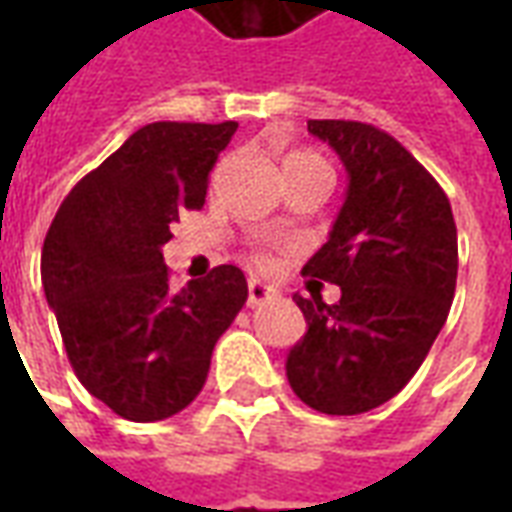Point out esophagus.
I'll use <instances>...</instances> for the list:
<instances>
[{"mask_svg": "<svg viewBox=\"0 0 512 512\" xmlns=\"http://www.w3.org/2000/svg\"><path fill=\"white\" fill-rule=\"evenodd\" d=\"M277 296L271 285L266 282H260V279H249V307H257V304H263V301H271Z\"/></svg>", "mask_w": 512, "mask_h": 512, "instance_id": "obj_1", "label": "esophagus"}]
</instances>
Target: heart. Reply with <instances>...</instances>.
Returning <instances> with one entry per match:
<instances>
[{
	"instance_id": "1",
	"label": "heart",
	"mask_w": 512,
	"mask_h": 512,
	"mask_svg": "<svg viewBox=\"0 0 512 512\" xmlns=\"http://www.w3.org/2000/svg\"><path fill=\"white\" fill-rule=\"evenodd\" d=\"M301 167H326V164H323V158L318 156V153H312V150H293V153H288V156L282 158V172Z\"/></svg>"
}]
</instances>
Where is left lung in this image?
I'll return each mask as SVG.
<instances>
[{"label":"left lung","instance_id":"1","mask_svg":"<svg viewBox=\"0 0 512 512\" xmlns=\"http://www.w3.org/2000/svg\"><path fill=\"white\" fill-rule=\"evenodd\" d=\"M348 172L329 241L301 268L340 301L293 296L307 334L290 348L293 392L321 414H365L395 397L447 321L458 230L447 194L395 136L356 120H310Z\"/></svg>","mask_w":512,"mask_h":512}]
</instances>
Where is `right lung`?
<instances>
[{"label": "right lung", "mask_w": 512, "mask_h": 512, "mask_svg": "<svg viewBox=\"0 0 512 512\" xmlns=\"http://www.w3.org/2000/svg\"><path fill=\"white\" fill-rule=\"evenodd\" d=\"M238 123H150L84 175L51 222L40 277L84 389L131 422H158L200 395L216 340L246 301L244 271L216 266L169 288L161 246Z\"/></svg>", "instance_id": "obj_1"}]
</instances>
